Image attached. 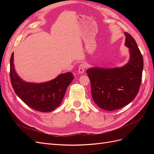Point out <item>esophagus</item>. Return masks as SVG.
Returning <instances> with one entry per match:
<instances>
[{"label": "esophagus", "mask_w": 154, "mask_h": 154, "mask_svg": "<svg viewBox=\"0 0 154 154\" xmlns=\"http://www.w3.org/2000/svg\"><path fill=\"white\" fill-rule=\"evenodd\" d=\"M85 71V65L84 63H82L79 66V68H78V72L80 74H83L84 73Z\"/></svg>", "instance_id": "1"}]
</instances>
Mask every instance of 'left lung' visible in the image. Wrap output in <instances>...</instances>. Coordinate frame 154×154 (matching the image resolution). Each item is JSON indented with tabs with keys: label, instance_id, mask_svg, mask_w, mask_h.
Listing matches in <instances>:
<instances>
[{
	"label": "left lung",
	"instance_id": "8db88e82",
	"mask_svg": "<svg viewBox=\"0 0 154 154\" xmlns=\"http://www.w3.org/2000/svg\"><path fill=\"white\" fill-rule=\"evenodd\" d=\"M125 45L130 58L122 67L91 68L87 71L94 103L106 110H114L129 104L136 96L141 85L143 58L136 40L125 32Z\"/></svg>",
	"mask_w": 154,
	"mask_h": 154
}]
</instances>
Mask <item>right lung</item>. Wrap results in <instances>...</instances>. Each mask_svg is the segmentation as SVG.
<instances>
[{"label": "right lung", "instance_id": "right-lung-1", "mask_svg": "<svg viewBox=\"0 0 154 154\" xmlns=\"http://www.w3.org/2000/svg\"><path fill=\"white\" fill-rule=\"evenodd\" d=\"M10 77L16 94L31 109L43 112L53 111L60 106L74 79L72 73L67 72L43 83L26 82L18 76L14 69L13 53L10 59Z\"/></svg>", "mask_w": 154, "mask_h": 154}]
</instances>
